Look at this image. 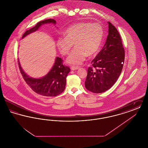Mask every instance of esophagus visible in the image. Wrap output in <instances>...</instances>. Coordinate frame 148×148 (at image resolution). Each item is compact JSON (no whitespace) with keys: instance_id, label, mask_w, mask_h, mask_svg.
Instances as JSON below:
<instances>
[{"instance_id":"esophagus-1","label":"esophagus","mask_w":148,"mask_h":148,"mask_svg":"<svg viewBox=\"0 0 148 148\" xmlns=\"http://www.w3.org/2000/svg\"><path fill=\"white\" fill-rule=\"evenodd\" d=\"M79 68V67L78 66H71V71H75V70H77Z\"/></svg>"}]
</instances>
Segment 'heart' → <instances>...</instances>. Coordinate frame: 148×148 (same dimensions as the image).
<instances>
[{"mask_svg": "<svg viewBox=\"0 0 148 148\" xmlns=\"http://www.w3.org/2000/svg\"><path fill=\"white\" fill-rule=\"evenodd\" d=\"M65 37H59L56 45L60 52L68 55L74 44L75 48L66 59L71 65H78L86 58L97 54L100 49L104 36V29L98 23L79 22L66 29L64 33Z\"/></svg>", "mask_w": 148, "mask_h": 148, "instance_id": "heart-1", "label": "heart"}]
</instances>
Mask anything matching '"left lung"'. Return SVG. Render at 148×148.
Segmentation results:
<instances>
[{"label":"left lung","instance_id":"8db88e82","mask_svg":"<svg viewBox=\"0 0 148 148\" xmlns=\"http://www.w3.org/2000/svg\"><path fill=\"white\" fill-rule=\"evenodd\" d=\"M108 24L106 44L92 60L85 82L86 89L94 93L109 90L118 80L124 63L125 51L121 36L111 23Z\"/></svg>","mask_w":148,"mask_h":148}]
</instances>
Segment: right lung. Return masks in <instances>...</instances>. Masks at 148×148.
Returning <instances> with one entry per match:
<instances>
[{
  "label": "right lung",
  "instance_id": "right-lung-1",
  "mask_svg": "<svg viewBox=\"0 0 148 148\" xmlns=\"http://www.w3.org/2000/svg\"><path fill=\"white\" fill-rule=\"evenodd\" d=\"M56 24L54 19H49L38 22L34 27L27 30L23 35L22 38L30 33L37 30L44 24ZM19 70L23 79L36 93L46 97H56L63 92L66 85V78L70 72V68L63 64V60L59 57H56L55 63L49 72L44 77L34 79L29 77L21 68L18 60Z\"/></svg>",
  "mask_w": 148,
  "mask_h": 148
}]
</instances>
